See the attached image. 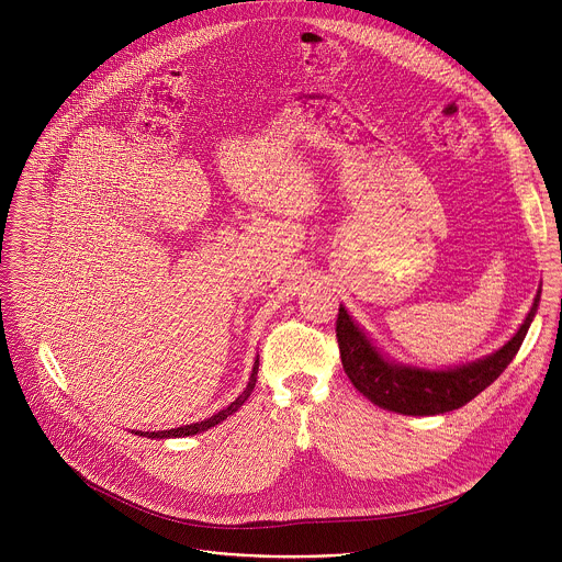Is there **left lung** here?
<instances>
[{
  "mask_svg": "<svg viewBox=\"0 0 562 562\" xmlns=\"http://www.w3.org/2000/svg\"><path fill=\"white\" fill-rule=\"evenodd\" d=\"M540 302V289L520 329L498 351L467 364L425 369L382 353L340 304L336 336L345 373L373 405L403 416H438L460 409L485 391L516 358Z\"/></svg>",
  "mask_w": 562,
  "mask_h": 562,
  "instance_id": "obj_1",
  "label": "left lung"
}]
</instances>
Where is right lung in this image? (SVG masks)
I'll list each match as a JSON object with an SVG mask.
<instances>
[{
    "instance_id": "1",
    "label": "right lung",
    "mask_w": 562,
    "mask_h": 562,
    "mask_svg": "<svg viewBox=\"0 0 562 562\" xmlns=\"http://www.w3.org/2000/svg\"><path fill=\"white\" fill-rule=\"evenodd\" d=\"M258 367H260V358H256V362H254V369H251V378H249V382H247V389L239 393L233 403L228 405V407H224L222 412H217V414H213L211 418H206V420H202V423H193V425H184V427H178V429H167V431H133L135 436H144V438H150V440H165V438H184V436H195V434H202V431H206V429H211V427H215V425H220L222 420H226L228 416H233L239 407H243L247 400H249V395H251V391H254V386H256V380H258Z\"/></svg>"
}]
</instances>
